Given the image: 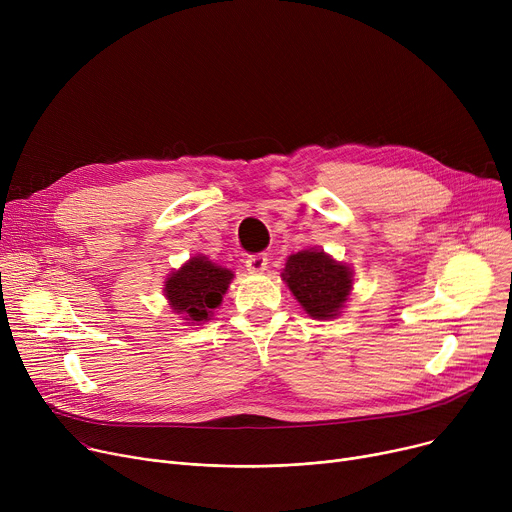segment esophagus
<instances>
[{
  "label": "esophagus",
  "instance_id": "34e87169",
  "mask_svg": "<svg viewBox=\"0 0 512 512\" xmlns=\"http://www.w3.org/2000/svg\"><path fill=\"white\" fill-rule=\"evenodd\" d=\"M267 263H270V259H267V255H265V253L251 255V257H247V261H245L247 270H249L251 274H261V272H265Z\"/></svg>",
  "mask_w": 512,
  "mask_h": 512
}]
</instances>
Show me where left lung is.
<instances>
[{
  "instance_id": "left-lung-1",
  "label": "left lung",
  "mask_w": 512,
  "mask_h": 512,
  "mask_svg": "<svg viewBox=\"0 0 512 512\" xmlns=\"http://www.w3.org/2000/svg\"><path fill=\"white\" fill-rule=\"evenodd\" d=\"M282 280L301 309L313 319H336L353 294V267L321 249L288 255Z\"/></svg>"
}]
</instances>
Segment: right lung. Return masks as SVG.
Listing matches in <instances>:
<instances>
[{"instance_id": "add662e5", "label": "right lung", "mask_w": 512, "mask_h": 512, "mask_svg": "<svg viewBox=\"0 0 512 512\" xmlns=\"http://www.w3.org/2000/svg\"><path fill=\"white\" fill-rule=\"evenodd\" d=\"M232 280V270L199 253L168 274L164 297L172 313L180 315L188 326H201L213 317V309L222 305Z\"/></svg>"}]
</instances>
